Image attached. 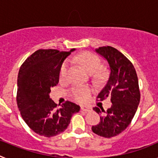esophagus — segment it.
<instances>
[{
  "mask_svg": "<svg viewBox=\"0 0 158 158\" xmlns=\"http://www.w3.org/2000/svg\"><path fill=\"white\" fill-rule=\"evenodd\" d=\"M81 108L82 111H85V112H89V111H92V107H90V106L82 105L81 107Z\"/></svg>",
  "mask_w": 158,
  "mask_h": 158,
  "instance_id": "1",
  "label": "esophagus"
}]
</instances>
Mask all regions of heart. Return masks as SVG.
I'll return each mask as SVG.
<instances>
[{"label":"heart","mask_w":158,"mask_h":158,"mask_svg":"<svg viewBox=\"0 0 158 158\" xmlns=\"http://www.w3.org/2000/svg\"><path fill=\"white\" fill-rule=\"evenodd\" d=\"M73 61L81 65L84 68H85L89 73H94L96 71V74L99 77L103 76L104 73L101 69L102 62L100 57L94 53L82 52L77 54L73 58ZM69 69V62L65 61L61 65L59 71V77L61 79H65L67 76V73ZM93 92V89L89 86H81V87H74L71 89L70 94L72 97L77 101L85 102L89 100V96Z\"/></svg>","instance_id":"b5f03b06"}]
</instances>
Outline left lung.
Listing matches in <instances>:
<instances>
[{"instance_id":"1","label":"left lung","mask_w":158,"mask_h":158,"mask_svg":"<svg viewBox=\"0 0 158 158\" xmlns=\"http://www.w3.org/2000/svg\"><path fill=\"white\" fill-rule=\"evenodd\" d=\"M96 51L107 60L111 69L109 79L97 98L103 101L110 97L112 105L107 111L102 107H93L102 116L92 130L97 135L111 138L126 129L135 116L141 98L139 79L132 62L117 49L107 46Z\"/></svg>"}]
</instances>
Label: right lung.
I'll list each match as a JSON object with an SVG mask.
<instances>
[{
    "label": "right lung",
    "instance_id": "add662e5",
    "mask_svg": "<svg viewBox=\"0 0 158 158\" xmlns=\"http://www.w3.org/2000/svg\"><path fill=\"white\" fill-rule=\"evenodd\" d=\"M75 49L59 51L40 49L29 56L19 68L16 102L27 126L41 136H55L68 127L72 115L80 106L70 101L55 104L49 96L51 88L59 81L64 60Z\"/></svg>",
    "mask_w": 158,
    "mask_h": 158
}]
</instances>
